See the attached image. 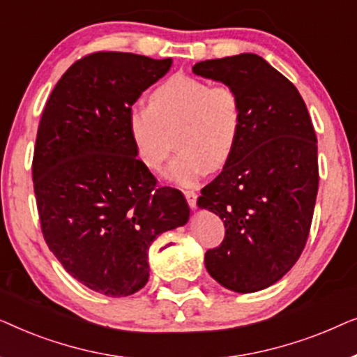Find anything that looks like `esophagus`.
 <instances>
[{
  "mask_svg": "<svg viewBox=\"0 0 357 357\" xmlns=\"http://www.w3.org/2000/svg\"><path fill=\"white\" fill-rule=\"evenodd\" d=\"M185 198H187V202H188L190 206H192V208L197 206V198H198V195L195 193V192H192V190H187V192H185Z\"/></svg>",
  "mask_w": 357,
  "mask_h": 357,
  "instance_id": "obj_1",
  "label": "esophagus"
}]
</instances>
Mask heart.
I'll use <instances>...</instances> for the list:
<instances>
[{"mask_svg":"<svg viewBox=\"0 0 357 357\" xmlns=\"http://www.w3.org/2000/svg\"><path fill=\"white\" fill-rule=\"evenodd\" d=\"M241 126V99L231 86H211L187 75L169 77L151 94V105H135L128 112L131 141L149 170L162 167L177 133L180 153L165 177L183 187H192L231 159Z\"/></svg>","mask_w":357,"mask_h":357,"instance_id":"obj_1","label":"heart"}]
</instances>
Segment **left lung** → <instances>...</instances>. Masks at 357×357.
Masks as SVG:
<instances>
[{
    "mask_svg": "<svg viewBox=\"0 0 357 357\" xmlns=\"http://www.w3.org/2000/svg\"><path fill=\"white\" fill-rule=\"evenodd\" d=\"M193 73L231 86L242 105L236 149L197 202L226 227L204 266L229 291H261L305 247L319 190L314 126L296 86L255 53L199 61Z\"/></svg>",
    "mask_w": 357,
    "mask_h": 357,
    "instance_id": "1",
    "label": "left lung"
}]
</instances>
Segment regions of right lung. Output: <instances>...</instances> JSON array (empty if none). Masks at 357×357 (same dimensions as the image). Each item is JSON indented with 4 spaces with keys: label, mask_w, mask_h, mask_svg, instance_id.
Listing matches in <instances>:
<instances>
[{
    "label": "right lung",
    "mask_w": 357,
    "mask_h": 357,
    "mask_svg": "<svg viewBox=\"0 0 357 357\" xmlns=\"http://www.w3.org/2000/svg\"><path fill=\"white\" fill-rule=\"evenodd\" d=\"M170 66L172 58L92 53L56 82L38 125L32 177L43 237L100 294L144 287L151 243L188 222L183 193L155 187L128 131L131 105Z\"/></svg>",
    "instance_id": "1"
}]
</instances>
